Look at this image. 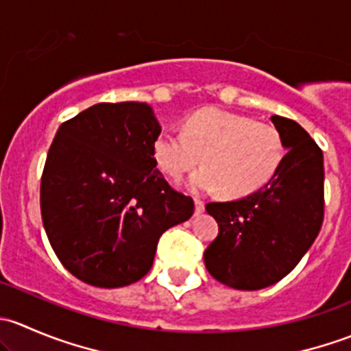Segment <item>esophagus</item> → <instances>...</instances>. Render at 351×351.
Segmentation results:
<instances>
[{
	"instance_id": "1",
	"label": "esophagus",
	"mask_w": 351,
	"mask_h": 351,
	"mask_svg": "<svg viewBox=\"0 0 351 351\" xmlns=\"http://www.w3.org/2000/svg\"><path fill=\"white\" fill-rule=\"evenodd\" d=\"M204 208H205L204 202L198 200V198H195V214H197V215H200L202 212H204Z\"/></svg>"
}]
</instances>
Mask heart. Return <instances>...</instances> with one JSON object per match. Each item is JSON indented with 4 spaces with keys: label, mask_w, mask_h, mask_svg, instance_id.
I'll return each instance as SVG.
<instances>
[{
    "label": "heart",
    "mask_w": 351,
    "mask_h": 351,
    "mask_svg": "<svg viewBox=\"0 0 351 351\" xmlns=\"http://www.w3.org/2000/svg\"><path fill=\"white\" fill-rule=\"evenodd\" d=\"M189 180L195 193L222 189L226 197H244L267 185L284 158L278 130L217 107L202 108L186 117L183 132L162 130L153 141L159 168L180 178L200 161Z\"/></svg>",
    "instance_id": "heart-1"
}]
</instances>
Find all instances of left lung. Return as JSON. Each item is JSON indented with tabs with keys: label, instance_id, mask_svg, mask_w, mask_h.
Instances as JSON below:
<instances>
[{
	"label": "left lung",
	"instance_id": "obj_1",
	"mask_svg": "<svg viewBox=\"0 0 351 351\" xmlns=\"http://www.w3.org/2000/svg\"><path fill=\"white\" fill-rule=\"evenodd\" d=\"M287 151L270 182L231 202H210L219 234L204 253L208 274L238 290L289 275L319 234L324 217L323 151L293 120L271 117Z\"/></svg>",
	"mask_w": 351,
	"mask_h": 351
}]
</instances>
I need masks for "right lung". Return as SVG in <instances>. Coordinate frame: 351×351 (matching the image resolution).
Listing matches in <instances>:
<instances>
[{"label":"right lung","mask_w":351,"mask_h":351,"mask_svg":"<svg viewBox=\"0 0 351 351\" xmlns=\"http://www.w3.org/2000/svg\"><path fill=\"white\" fill-rule=\"evenodd\" d=\"M153 107L98 104L62 123L45 159L40 210L52 250L84 284L117 289L151 270L166 229L193 200L156 169Z\"/></svg>","instance_id":"right-lung-1"}]
</instances>
